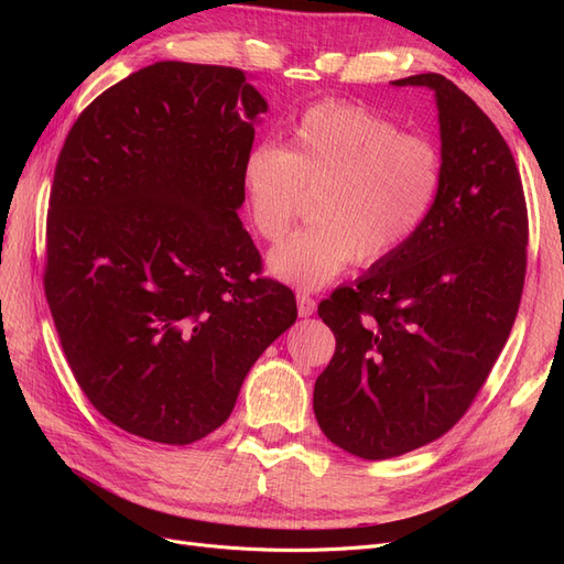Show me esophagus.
I'll return each instance as SVG.
<instances>
[{"mask_svg":"<svg viewBox=\"0 0 564 564\" xmlns=\"http://www.w3.org/2000/svg\"><path fill=\"white\" fill-rule=\"evenodd\" d=\"M296 305H299V315H301V317H311V315L315 313V308H317L315 299L308 296V294H299V296H296Z\"/></svg>","mask_w":564,"mask_h":564,"instance_id":"1","label":"esophagus"}]
</instances>
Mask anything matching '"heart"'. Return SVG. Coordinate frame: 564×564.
I'll use <instances>...</instances> for the list:
<instances>
[{
    "label": "heart",
    "instance_id": "b5f03b06",
    "mask_svg": "<svg viewBox=\"0 0 564 564\" xmlns=\"http://www.w3.org/2000/svg\"><path fill=\"white\" fill-rule=\"evenodd\" d=\"M445 181L440 150L392 119L350 104H319L292 127L284 148L256 145L242 162L251 224L265 240L294 224L317 193V224L268 253L270 275L317 289L355 259L379 263L414 240Z\"/></svg>",
    "mask_w": 564,
    "mask_h": 564
}]
</instances>
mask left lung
Listing matches in <instances>:
<instances>
[{
  "label": "left lung",
  "instance_id": "8db88e82",
  "mask_svg": "<svg viewBox=\"0 0 564 564\" xmlns=\"http://www.w3.org/2000/svg\"><path fill=\"white\" fill-rule=\"evenodd\" d=\"M392 84L433 91L445 181L414 240L317 308L336 350L315 419L369 460L429 445L466 414L513 329L529 235L516 160L475 100L437 73Z\"/></svg>",
  "mask_w": 564,
  "mask_h": 564
}]
</instances>
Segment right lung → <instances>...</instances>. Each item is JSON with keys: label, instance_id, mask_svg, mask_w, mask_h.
Instances as JSON below:
<instances>
[{"label": "right lung", "instance_id": "obj_1", "mask_svg": "<svg viewBox=\"0 0 564 564\" xmlns=\"http://www.w3.org/2000/svg\"><path fill=\"white\" fill-rule=\"evenodd\" d=\"M265 98L237 67L160 61L67 133L44 289L63 352L119 429L191 445L224 425L249 369L296 322L242 228V162Z\"/></svg>", "mask_w": 564, "mask_h": 564}]
</instances>
